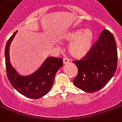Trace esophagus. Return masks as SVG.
<instances>
[{
  "instance_id": "obj_1",
  "label": "esophagus",
  "mask_w": 122,
  "mask_h": 122,
  "mask_svg": "<svg viewBox=\"0 0 122 122\" xmlns=\"http://www.w3.org/2000/svg\"><path fill=\"white\" fill-rule=\"evenodd\" d=\"M69 62V59H68L66 57H65V58H63V63L64 64H66Z\"/></svg>"
}]
</instances>
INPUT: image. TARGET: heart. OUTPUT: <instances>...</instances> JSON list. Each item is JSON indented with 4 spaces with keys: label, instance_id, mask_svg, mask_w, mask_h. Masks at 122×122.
Returning <instances> with one entry per match:
<instances>
[{
    "label": "heart",
    "instance_id": "b5f03b06",
    "mask_svg": "<svg viewBox=\"0 0 122 122\" xmlns=\"http://www.w3.org/2000/svg\"><path fill=\"white\" fill-rule=\"evenodd\" d=\"M93 33L90 29L77 30L65 35L64 40L71 42L68 46L70 54L75 57H81L90 51L93 41Z\"/></svg>",
    "mask_w": 122,
    "mask_h": 122
}]
</instances>
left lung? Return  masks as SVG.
Here are the masks:
<instances>
[{
	"label": "left lung",
	"instance_id": "8db88e82",
	"mask_svg": "<svg viewBox=\"0 0 122 122\" xmlns=\"http://www.w3.org/2000/svg\"><path fill=\"white\" fill-rule=\"evenodd\" d=\"M118 62L117 43L113 34L104 29L90 51L80 60L73 61L78 68L73 84L93 93L102 89L113 77Z\"/></svg>",
	"mask_w": 122,
	"mask_h": 122
}]
</instances>
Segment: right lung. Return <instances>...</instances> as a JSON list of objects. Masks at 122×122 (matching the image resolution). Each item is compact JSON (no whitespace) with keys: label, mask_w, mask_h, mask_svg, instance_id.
Masks as SVG:
<instances>
[{"label":"right lung","mask_w":122,"mask_h":122,"mask_svg":"<svg viewBox=\"0 0 122 122\" xmlns=\"http://www.w3.org/2000/svg\"><path fill=\"white\" fill-rule=\"evenodd\" d=\"M16 32L17 30L9 38L5 46V63L7 78L13 87L20 93L28 98H40L51 91L56 72L63 65V59L48 57L35 73L27 77L20 76L12 67L9 57V45Z\"/></svg>","instance_id":"add662e5"}]
</instances>
